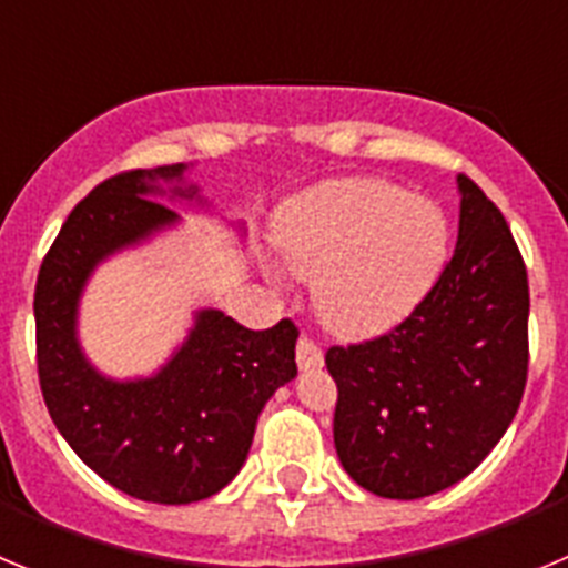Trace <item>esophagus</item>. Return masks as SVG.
Here are the masks:
<instances>
[{
  "label": "esophagus",
  "instance_id": "obj_1",
  "mask_svg": "<svg viewBox=\"0 0 568 568\" xmlns=\"http://www.w3.org/2000/svg\"><path fill=\"white\" fill-rule=\"evenodd\" d=\"M295 361H298L301 369H321L324 366V353H321V346L315 344L313 338H298L295 344Z\"/></svg>",
  "mask_w": 568,
  "mask_h": 568
}]
</instances>
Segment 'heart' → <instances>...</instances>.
Listing matches in <instances>:
<instances>
[{
    "mask_svg": "<svg viewBox=\"0 0 568 568\" xmlns=\"http://www.w3.org/2000/svg\"><path fill=\"white\" fill-rule=\"evenodd\" d=\"M275 247L315 281V313L341 338L395 327L433 290L449 258V222L429 199L378 179H341L281 210Z\"/></svg>",
    "mask_w": 568,
    "mask_h": 568,
    "instance_id": "obj_1",
    "label": "heart"
}]
</instances>
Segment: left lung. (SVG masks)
Returning <instances> with one entry per match:
<instances>
[{
    "instance_id": "obj_1",
    "label": "left lung",
    "mask_w": 568,
    "mask_h": 568,
    "mask_svg": "<svg viewBox=\"0 0 568 568\" xmlns=\"http://www.w3.org/2000/svg\"><path fill=\"white\" fill-rule=\"evenodd\" d=\"M458 187V244L426 298L389 333L327 349L335 453L381 498H426L464 480L524 398L526 264L484 190L466 175Z\"/></svg>"
}]
</instances>
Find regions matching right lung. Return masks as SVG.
I'll list each match as a JSON object with an SVG mask.
<instances>
[{
  "label": "right lung",
  "mask_w": 568,
  "mask_h": 568,
  "mask_svg": "<svg viewBox=\"0 0 568 568\" xmlns=\"http://www.w3.org/2000/svg\"><path fill=\"white\" fill-rule=\"evenodd\" d=\"M184 170H128L90 190L50 244L33 295L39 386L62 438L110 486L170 506L210 498L239 475L261 409L298 375L293 321L247 329L222 310L195 315L187 341L150 378H104L84 358L77 310L90 273L179 222L153 195ZM170 193L193 199L195 187Z\"/></svg>",
  "instance_id": "obj_1"
}]
</instances>
